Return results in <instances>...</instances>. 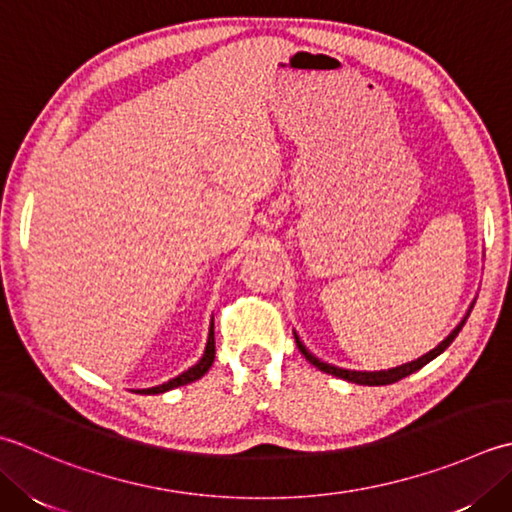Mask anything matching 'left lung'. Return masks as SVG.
Instances as JSON below:
<instances>
[{"label": "left lung", "instance_id": "8db88e82", "mask_svg": "<svg viewBox=\"0 0 512 512\" xmlns=\"http://www.w3.org/2000/svg\"><path fill=\"white\" fill-rule=\"evenodd\" d=\"M473 306H475V302L468 306L466 315L462 317V322H459L453 330H450L448 337H444L442 342H439L433 350H428L426 355L413 359V362H406V364H402V366L386 368V370H350V368H339V366H333V364H328V362H322V359L315 357V355L310 353V350L304 346V342H302V339H299V335L295 333V330H293V333H295L297 348L302 350V355H304V357L308 359V362L313 364L315 368L322 370V373L335 375V377H339V379H346V382H353V384H359V386H386V384L399 382V379H402V377L413 375L415 370H419L422 366H426L428 362H433L435 357L442 355L444 350H446L450 344H453V339L459 335V330H462V326L466 324V319H468V315H470V310H473Z\"/></svg>", "mask_w": 512, "mask_h": 512}]
</instances>
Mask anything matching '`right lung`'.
I'll list each match as a JSON object with an SVG mask.
<instances>
[{"mask_svg": "<svg viewBox=\"0 0 512 512\" xmlns=\"http://www.w3.org/2000/svg\"><path fill=\"white\" fill-rule=\"evenodd\" d=\"M213 362H215V333H213V322H210L204 355L195 366H190L188 370H184L182 375L168 379V382H164V384L153 386V388H139V390H135V393H139V395H159V393H166V390H173L177 386H186L190 382H197L199 377H204L208 373V368L213 366Z\"/></svg>", "mask_w": 512, "mask_h": 512, "instance_id": "add662e5", "label": "right lung"}]
</instances>
